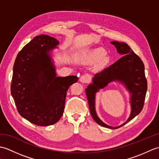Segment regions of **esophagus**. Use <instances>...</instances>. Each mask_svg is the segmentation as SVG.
<instances>
[{"instance_id": "1", "label": "esophagus", "mask_w": 159, "mask_h": 159, "mask_svg": "<svg viewBox=\"0 0 159 159\" xmlns=\"http://www.w3.org/2000/svg\"><path fill=\"white\" fill-rule=\"evenodd\" d=\"M80 81L83 83H88L90 81V76L89 75H83L80 78Z\"/></svg>"}]
</instances>
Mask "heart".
<instances>
[{
    "instance_id": "1",
    "label": "heart",
    "mask_w": 159,
    "mask_h": 159,
    "mask_svg": "<svg viewBox=\"0 0 159 159\" xmlns=\"http://www.w3.org/2000/svg\"><path fill=\"white\" fill-rule=\"evenodd\" d=\"M107 52L103 48H96L89 52L87 56V61L88 63H93L100 61V65L104 66L109 62V58L106 57Z\"/></svg>"
}]
</instances>
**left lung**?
<instances>
[{"mask_svg":"<svg viewBox=\"0 0 159 159\" xmlns=\"http://www.w3.org/2000/svg\"><path fill=\"white\" fill-rule=\"evenodd\" d=\"M116 46L117 52L123 55L109 67L95 74L93 84L86 89L91 115L97 124L103 127L116 129L124 126L137 116L142 110L147 92V80L145 76V67L142 61L127 43L111 42ZM118 80L126 86L131 93V113L126 123L117 127H111L102 123L97 116L95 111V94L100 89L106 86L111 81Z\"/></svg>","mask_w":159,"mask_h":159,"instance_id":"1","label":"left lung"}]
</instances>
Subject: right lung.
I'll use <instances>...</instances> for the list:
<instances>
[{
	"label": "right lung",
	"instance_id": "right-lung-1",
	"mask_svg": "<svg viewBox=\"0 0 159 159\" xmlns=\"http://www.w3.org/2000/svg\"><path fill=\"white\" fill-rule=\"evenodd\" d=\"M46 35L35 37L18 52L13 65L11 93L20 116L38 126L57 123L64 111L66 93L78 77H57L49 55L59 44Z\"/></svg>",
	"mask_w": 159,
	"mask_h": 159
}]
</instances>
